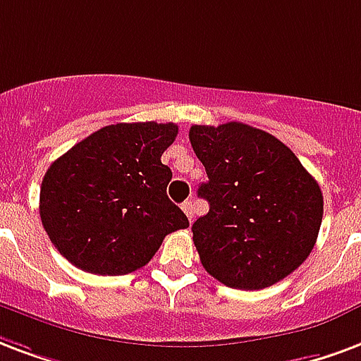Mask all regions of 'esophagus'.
<instances>
[{
	"label": "esophagus",
	"instance_id": "1",
	"mask_svg": "<svg viewBox=\"0 0 361 361\" xmlns=\"http://www.w3.org/2000/svg\"><path fill=\"white\" fill-rule=\"evenodd\" d=\"M181 210L185 212V216H188V220H189V221L193 220V214H195L193 202H191V201H185V202H183V204H181Z\"/></svg>",
	"mask_w": 361,
	"mask_h": 361
}]
</instances>
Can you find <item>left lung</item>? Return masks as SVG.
Returning a JSON list of instances; mask_svg holds the SVG:
<instances>
[{"mask_svg": "<svg viewBox=\"0 0 361 361\" xmlns=\"http://www.w3.org/2000/svg\"><path fill=\"white\" fill-rule=\"evenodd\" d=\"M189 141L208 176L197 193L210 210L191 228L204 269L243 290L293 274L322 226L317 181L285 143L243 122L191 126Z\"/></svg>", "mask_w": 361, "mask_h": 361, "instance_id": "8db88e82", "label": "left lung"}]
</instances>
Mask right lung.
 Masks as SVG:
<instances>
[{
  "instance_id": "add662e5",
  "label": "right lung",
  "mask_w": 361,
  "mask_h": 361,
  "mask_svg": "<svg viewBox=\"0 0 361 361\" xmlns=\"http://www.w3.org/2000/svg\"><path fill=\"white\" fill-rule=\"evenodd\" d=\"M176 135L172 122L111 124L47 168L39 216L68 262L97 276L132 274L168 233L189 228L166 195L172 170L160 162Z\"/></svg>"
}]
</instances>
